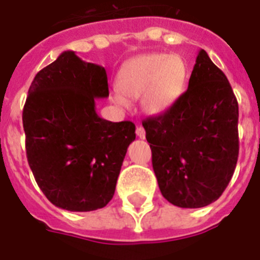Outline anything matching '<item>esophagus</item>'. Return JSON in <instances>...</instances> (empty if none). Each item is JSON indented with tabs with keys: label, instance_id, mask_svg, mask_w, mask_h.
<instances>
[{
	"label": "esophagus",
	"instance_id": "1",
	"mask_svg": "<svg viewBox=\"0 0 260 260\" xmlns=\"http://www.w3.org/2000/svg\"><path fill=\"white\" fill-rule=\"evenodd\" d=\"M136 135L139 139H145V129L143 126H137L136 128Z\"/></svg>",
	"mask_w": 260,
	"mask_h": 260
}]
</instances>
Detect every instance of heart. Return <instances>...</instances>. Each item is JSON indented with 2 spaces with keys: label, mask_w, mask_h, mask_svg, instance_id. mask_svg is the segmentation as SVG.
Masks as SVG:
<instances>
[{
  "label": "heart",
  "mask_w": 260,
  "mask_h": 260,
  "mask_svg": "<svg viewBox=\"0 0 260 260\" xmlns=\"http://www.w3.org/2000/svg\"><path fill=\"white\" fill-rule=\"evenodd\" d=\"M187 79V67L180 55L150 52L126 60L120 69L119 89L113 100L121 107L128 100L141 96V108L148 115H160L169 110L182 95Z\"/></svg>",
  "instance_id": "b5f03b06"
}]
</instances>
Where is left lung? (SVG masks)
Here are the masks:
<instances>
[{
  "instance_id": "1",
  "label": "left lung",
  "mask_w": 260,
  "mask_h": 260,
  "mask_svg": "<svg viewBox=\"0 0 260 260\" xmlns=\"http://www.w3.org/2000/svg\"><path fill=\"white\" fill-rule=\"evenodd\" d=\"M238 116L228 78L200 50L186 91L162 115L143 121L165 200L197 209L221 197L237 167Z\"/></svg>"
}]
</instances>
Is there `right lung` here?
<instances>
[{"label":"right lung","mask_w":260,"mask_h":260,"mask_svg":"<svg viewBox=\"0 0 260 260\" xmlns=\"http://www.w3.org/2000/svg\"><path fill=\"white\" fill-rule=\"evenodd\" d=\"M110 95L104 67L62 52L36 75L22 112L26 156L52 205L69 211L104 208L115 194L132 121L112 123L95 111Z\"/></svg>","instance_id":"1"}]
</instances>
